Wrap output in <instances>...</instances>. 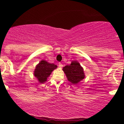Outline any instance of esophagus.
<instances>
[{"label":"esophagus","mask_w":124,"mask_h":124,"mask_svg":"<svg viewBox=\"0 0 124 124\" xmlns=\"http://www.w3.org/2000/svg\"><path fill=\"white\" fill-rule=\"evenodd\" d=\"M58 66H59V67L60 68H62V67H63V65H62L61 63H59V64H58Z\"/></svg>","instance_id":"1"}]
</instances>
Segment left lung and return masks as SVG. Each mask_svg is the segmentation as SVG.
I'll use <instances>...</instances> for the list:
<instances>
[{"label": "left lung", "instance_id": "left-lung-1", "mask_svg": "<svg viewBox=\"0 0 124 124\" xmlns=\"http://www.w3.org/2000/svg\"><path fill=\"white\" fill-rule=\"evenodd\" d=\"M63 70L68 81L73 84H78L85 77L83 68L76 61H72L70 65L63 67Z\"/></svg>", "mask_w": 124, "mask_h": 124}]
</instances>
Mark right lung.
I'll list each match as a JSON object with an SVG mask.
<instances>
[{"label":"right lung","mask_w":124,"mask_h":124,"mask_svg":"<svg viewBox=\"0 0 124 124\" xmlns=\"http://www.w3.org/2000/svg\"><path fill=\"white\" fill-rule=\"evenodd\" d=\"M56 68L57 66L55 64L42 60L35 67L34 75L39 83H43L47 80V78L50 76L52 71Z\"/></svg>","instance_id":"right-lung-1"}]
</instances>
